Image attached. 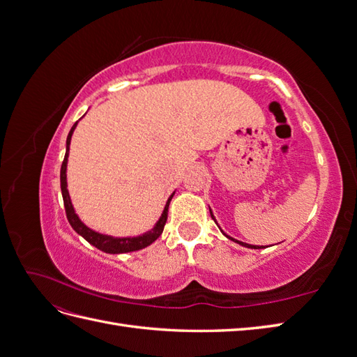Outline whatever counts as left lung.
<instances>
[{
    "label": "left lung",
    "mask_w": 357,
    "mask_h": 357,
    "mask_svg": "<svg viewBox=\"0 0 357 357\" xmlns=\"http://www.w3.org/2000/svg\"><path fill=\"white\" fill-rule=\"evenodd\" d=\"M210 214H211V219L215 222V218H214V215H213V211L210 210ZM215 223H218V222H215ZM222 231V229H220ZM222 234L226 236V238H229L231 241H234V243H236V244H240V245H244V247H248V248H262V245L261 247H259V245H252V244H247V243H243V241H238V240H235V238H232V236H229V235H226L223 231H222Z\"/></svg>",
    "instance_id": "obj_1"
}]
</instances>
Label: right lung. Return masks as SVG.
<instances>
[{"instance_id":"add662e5","label":"right lung","mask_w":357,"mask_h":357,"mask_svg":"<svg viewBox=\"0 0 357 357\" xmlns=\"http://www.w3.org/2000/svg\"><path fill=\"white\" fill-rule=\"evenodd\" d=\"M75 126H77V122H75L71 128V131L67 137V150H66V158H63L62 162V167H61V190H62V198H63V207H66V213H67V219L71 225V228L77 232L79 235H82L83 238L88 241L89 244L95 245L96 248H100V250L105 252V253H112V255H119V253H128V252H137V250H142V248L147 247L152 244L153 241H156L162 231H164V226L167 223V218H168V207H169V202L174 197V192H172V195L168 198L167 204H165V208L162 211L159 220L156 222V225L153 226L152 229L144 232L143 235H138V236H123V238H117V236H112V235H104L96 232L91 228H88L80 219L79 215L75 214L74 207H73V202L70 198V193L67 189V164H68V155H70V143H71V137Z\"/></svg>"}]
</instances>
